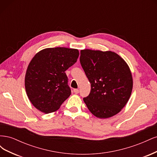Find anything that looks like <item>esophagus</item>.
<instances>
[{
	"mask_svg": "<svg viewBox=\"0 0 157 157\" xmlns=\"http://www.w3.org/2000/svg\"><path fill=\"white\" fill-rule=\"evenodd\" d=\"M73 92H74L75 94H78V92H79V90H78V89H74V90H73Z\"/></svg>",
	"mask_w": 157,
	"mask_h": 157,
	"instance_id": "obj_1",
	"label": "esophagus"
}]
</instances>
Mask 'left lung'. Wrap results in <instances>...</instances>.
<instances>
[{
	"label": "left lung",
	"instance_id": "left-lung-1",
	"mask_svg": "<svg viewBox=\"0 0 157 157\" xmlns=\"http://www.w3.org/2000/svg\"><path fill=\"white\" fill-rule=\"evenodd\" d=\"M80 61L91 84L83 100L99 118H107L121 111L130 98L133 78L124 59L112 51L81 50Z\"/></svg>",
	"mask_w": 157,
	"mask_h": 157
}]
</instances>
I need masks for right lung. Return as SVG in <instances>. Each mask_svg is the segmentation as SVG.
<instances>
[{
	"label": "right lung",
	"mask_w": 157,
	"mask_h": 157,
	"mask_svg": "<svg viewBox=\"0 0 157 157\" xmlns=\"http://www.w3.org/2000/svg\"><path fill=\"white\" fill-rule=\"evenodd\" d=\"M77 49L65 47L47 48L35 55L28 65L25 91L38 110L50 113L59 109L71 95L65 71L77 62Z\"/></svg>",
	"instance_id": "obj_1"
}]
</instances>
